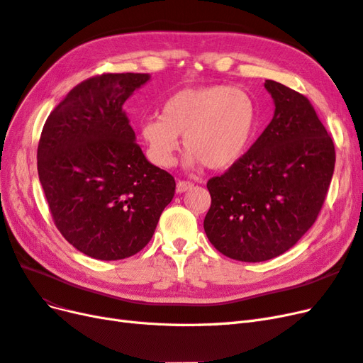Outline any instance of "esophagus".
<instances>
[{"mask_svg":"<svg viewBox=\"0 0 363 363\" xmlns=\"http://www.w3.org/2000/svg\"><path fill=\"white\" fill-rule=\"evenodd\" d=\"M194 188V183L186 182V180H179L177 182V192H188Z\"/></svg>","mask_w":363,"mask_h":363,"instance_id":"esophagus-1","label":"esophagus"}]
</instances>
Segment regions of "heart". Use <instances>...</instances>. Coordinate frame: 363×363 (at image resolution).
I'll return each mask as SVG.
<instances>
[{
  "label": "heart",
  "instance_id": "heart-1",
  "mask_svg": "<svg viewBox=\"0 0 363 363\" xmlns=\"http://www.w3.org/2000/svg\"><path fill=\"white\" fill-rule=\"evenodd\" d=\"M256 119L255 98L240 87H188L167 98L160 116L142 123L140 135L151 157L162 167L174 163L179 136H183L189 164L225 169L244 155Z\"/></svg>",
  "mask_w": 363,
  "mask_h": 363
}]
</instances>
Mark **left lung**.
Segmentation results:
<instances>
[{"mask_svg":"<svg viewBox=\"0 0 363 363\" xmlns=\"http://www.w3.org/2000/svg\"><path fill=\"white\" fill-rule=\"evenodd\" d=\"M276 111L244 156L207 182L204 232L224 256L263 262L292 248L316 221L335 171V144L304 95L265 82Z\"/></svg>","mask_w":363,"mask_h":363,"instance_id":"left-lung-1","label":"left lung"}]
</instances>
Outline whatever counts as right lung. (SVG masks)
<instances>
[{"instance_id": "right-lung-1", "label": "right lung", "mask_w": 363, "mask_h": 363, "mask_svg": "<svg viewBox=\"0 0 363 363\" xmlns=\"http://www.w3.org/2000/svg\"><path fill=\"white\" fill-rule=\"evenodd\" d=\"M148 80L133 72L91 77L42 128L38 172L52 221L71 245L98 260L144 248L175 192L172 175L145 159L123 108Z\"/></svg>"}]
</instances>
